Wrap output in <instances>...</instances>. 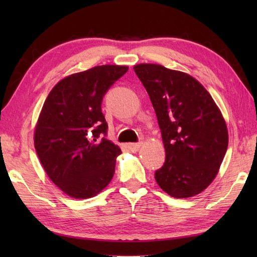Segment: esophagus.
<instances>
[{
	"label": "esophagus",
	"instance_id": "1",
	"mask_svg": "<svg viewBox=\"0 0 257 257\" xmlns=\"http://www.w3.org/2000/svg\"><path fill=\"white\" fill-rule=\"evenodd\" d=\"M140 146H141V143H136V144H129L128 145V148L132 150L133 152H136V151H138V149L140 148Z\"/></svg>",
	"mask_w": 257,
	"mask_h": 257
}]
</instances>
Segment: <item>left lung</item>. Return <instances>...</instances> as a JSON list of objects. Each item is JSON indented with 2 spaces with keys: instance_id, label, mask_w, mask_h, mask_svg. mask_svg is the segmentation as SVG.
I'll return each instance as SVG.
<instances>
[{
  "instance_id": "1",
  "label": "left lung",
  "mask_w": 257,
  "mask_h": 257,
  "mask_svg": "<svg viewBox=\"0 0 257 257\" xmlns=\"http://www.w3.org/2000/svg\"><path fill=\"white\" fill-rule=\"evenodd\" d=\"M134 69L150 97L166 149L157 183L173 198L199 194L215 178L227 149L220 109L192 76L156 64Z\"/></svg>"
}]
</instances>
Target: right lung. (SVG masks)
I'll return each mask as SVG.
<instances>
[{
	"label": "right lung",
	"mask_w": 257,
	"mask_h": 257,
	"mask_svg": "<svg viewBox=\"0 0 257 257\" xmlns=\"http://www.w3.org/2000/svg\"><path fill=\"white\" fill-rule=\"evenodd\" d=\"M127 70V66L102 65L70 75L44 102L35 128V150L47 176L72 198H91L113 177L121 150L106 139L101 102Z\"/></svg>",
	"instance_id": "add662e5"
}]
</instances>
